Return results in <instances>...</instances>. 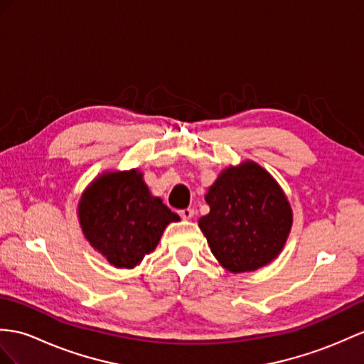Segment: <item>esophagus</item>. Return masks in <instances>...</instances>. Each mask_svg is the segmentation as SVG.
Masks as SVG:
<instances>
[{
    "label": "esophagus",
    "mask_w": 364,
    "mask_h": 364,
    "mask_svg": "<svg viewBox=\"0 0 364 364\" xmlns=\"http://www.w3.org/2000/svg\"><path fill=\"white\" fill-rule=\"evenodd\" d=\"M179 215L182 219H191L194 216V210L193 208H183L179 211Z\"/></svg>",
    "instance_id": "obj_1"
}]
</instances>
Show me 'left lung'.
<instances>
[{
	"instance_id": "left-lung-1",
	"label": "left lung",
	"mask_w": 364,
	"mask_h": 364,
	"mask_svg": "<svg viewBox=\"0 0 364 364\" xmlns=\"http://www.w3.org/2000/svg\"><path fill=\"white\" fill-rule=\"evenodd\" d=\"M210 213L199 227L211 253L233 273L272 262L291 228V208L278 182L256 162L228 166L208 188Z\"/></svg>"
}]
</instances>
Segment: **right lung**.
<instances>
[{"instance_id":"right-lung-1","label":"right lung","mask_w":364,"mask_h":364,"mask_svg":"<svg viewBox=\"0 0 364 364\" xmlns=\"http://www.w3.org/2000/svg\"><path fill=\"white\" fill-rule=\"evenodd\" d=\"M85 237L117 269H134L153 252L164 230L181 218L154 198L139 170L106 171L78 202Z\"/></svg>"}]
</instances>
